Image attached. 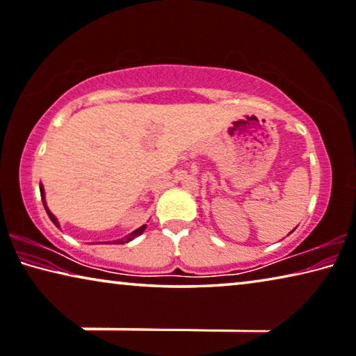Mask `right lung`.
<instances>
[{
  "label": "right lung",
  "mask_w": 356,
  "mask_h": 356,
  "mask_svg": "<svg viewBox=\"0 0 356 356\" xmlns=\"http://www.w3.org/2000/svg\"><path fill=\"white\" fill-rule=\"evenodd\" d=\"M40 191H41V199H42V204H44V209H46V211H47L49 218H51V221H52L54 224H56L57 227H60V226H58V221H57V218L54 216L52 213H51V210L47 209V205H46V199H44V188H42V184H40ZM145 229H146V224H145V226H141V227L136 229V231H134L132 234H129L127 237H124V238H119V240H114V243H119V245H121V243H127V242H130V240H134L135 237H138L140 234H143V232H145Z\"/></svg>",
  "instance_id": "1"
}]
</instances>
